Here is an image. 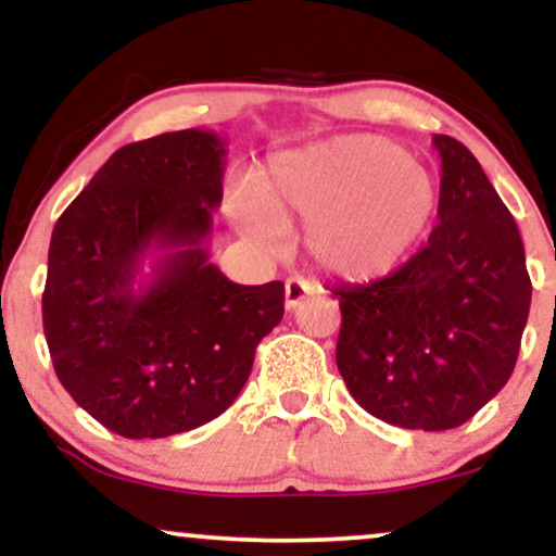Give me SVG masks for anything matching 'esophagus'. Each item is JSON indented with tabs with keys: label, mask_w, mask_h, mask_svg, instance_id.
<instances>
[{
	"label": "esophagus",
	"mask_w": 556,
	"mask_h": 556,
	"mask_svg": "<svg viewBox=\"0 0 556 556\" xmlns=\"http://www.w3.org/2000/svg\"><path fill=\"white\" fill-rule=\"evenodd\" d=\"M311 292H314V285L305 282V279H300V277L287 279V282H285V305H287V311L298 308V305L303 303V298L311 295Z\"/></svg>",
	"instance_id": "1"
}]
</instances>
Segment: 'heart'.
Here are the masks:
<instances>
[{
  "label": "heart",
  "instance_id": "obj_1",
  "mask_svg": "<svg viewBox=\"0 0 556 556\" xmlns=\"http://www.w3.org/2000/svg\"><path fill=\"white\" fill-rule=\"evenodd\" d=\"M437 212L431 172L379 136H340L279 154L258 190L229 201L232 225L261 245H277L282 225L305 222L311 258L350 282L397 269Z\"/></svg>",
  "mask_w": 556,
  "mask_h": 556
}]
</instances>
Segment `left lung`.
<instances>
[{
  "label": "left lung",
  "mask_w": 556,
  "mask_h": 556,
  "mask_svg": "<svg viewBox=\"0 0 556 556\" xmlns=\"http://www.w3.org/2000/svg\"><path fill=\"white\" fill-rule=\"evenodd\" d=\"M442 159L439 225L397 271L340 295L337 368L355 402L402 429L463 426L507 384L531 311L513 214L460 140Z\"/></svg>",
  "instance_id": "obj_1"
}]
</instances>
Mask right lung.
<instances>
[{"label": "right lung", "mask_w": 556, "mask_h": 556, "mask_svg": "<svg viewBox=\"0 0 556 556\" xmlns=\"http://www.w3.org/2000/svg\"><path fill=\"white\" fill-rule=\"evenodd\" d=\"M225 156L212 130L127 143L54 225L41 305L56 379L125 439L222 416L282 321V282L235 285L208 261Z\"/></svg>", "instance_id": "right-lung-1"}]
</instances>
